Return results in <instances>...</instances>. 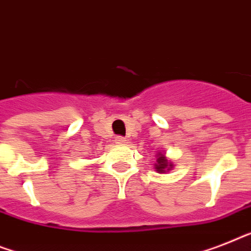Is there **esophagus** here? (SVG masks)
Here are the masks:
<instances>
[{"mask_svg":"<svg viewBox=\"0 0 251 251\" xmlns=\"http://www.w3.org/2000/svg\"><path fill=\"white\" fill-rule=\"evenodd\" d=\"M115 142H117V144H124V142H126V138L119 136V137L115 138Z\"/></svg>","mask_w":251,"mask_h":251,"instance_id":"34e87169","label":"esophagus"}]
</instances>
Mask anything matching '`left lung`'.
Listing matches in <instances>:
<instances>
[{"label":"left lung","instance_id":"left-lung-1","mask_svg":"<svg viewBox=\"0 0 251 251\" xmlns=\"http://www.w3.org/2000/svg\"><path fill=\"white\" fill-rule=\"evenodd\" d=\"M172 168H173V164L169 163V161L167 160V158H165L161 152H159L158 158H156V164H155L156 172H158V173H165V172L171 171Z\"/></svg>","mask_w":251,"mask_h":251}]
</instances>
